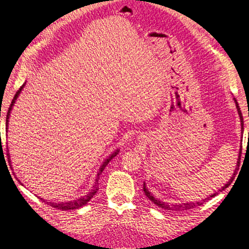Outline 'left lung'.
<instances>
[{"mask_svg":"<svg viewBox=\"0 0 249 249\" xmlns=\"http://www.w3.org/2000/svg\"><path fill=\"white\" fill-rule=\"evenodd\" d=\"M234 101H235V103H236V107H237V111H238L239 117H241L242 132H243V130H244V121H243V115H242L241 108H239V107H238L237 100L234 99ZM241 156H242V148H241V151H239V154H238V159H237V167H236L235 172H234V174H233V177H231V178L230 179L229 182H227V183L224 185V187H223V188L221 189L220 191L224 190V189H226V188H229V185L231 183V181L234 180V177H235V175H236V170H238V168H239V163H241ZM142 190H144V192H145V195L147 196V197H148V199H149L151 202H154V203H155L156 205H158L159 208H162V209H165V210H171V211H176V212H180V211H185V210L195 209V208H196V206H200V205H202V204H203V202H204V201H206V200H203V202H196V203H182V204H180V203H179V204L169 205V204H166L165 202H161V201L157 200V199H156V197H154L153 196H151V193L148 191V189L146 188L145 182H144V184H142ZM216 195H217V193H214V195L210 196V197H208V200L212 199V197H213V196H215Z\"/></svg>","mask_w":249,"mask_h":249,"instance_id":"obj_1","label":"left lung"}]
</instances>
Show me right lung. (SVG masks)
Masks as SVG:
<instances>
[{"label": "right lung", "instance_id": "obj_1", "mask_svg": "<svg viewBox=\"0 0 249 249\" xmlns=\"http://www.w3.org/2000/svg\"><path fill=\"white\" fill-rule=\"evenodd\" d=\"M23 88H24V84H23V87H20V88H19V90H18V92H16V94L14 95V99L12 100V103H11V105H10V107H8V111H7V114H6V127H7V124H8V116H10V113H11L12 107H13V104L15 103V100L18 99V94H19V92L22 91ZM7 155H8V154H7ZM116 155H117V151H115L114 154L109 156V157H108L107 160H105L103 165L101 166L100 170H99V172H98V179H96V182H98V180H99V176H100V174H102V171L104 170V168L107 166V163H108L109 161H111V160H112L113 158H114ZM96 190H98V189H94V190H93V191H91L88 196H83V197H80V199L75 200V201L65 202V203H53V202H47V204H49L50 206H53V208H54V209H59V210H62V211L79 209V208H81V206H83L84 204H87L88 202H89V201L91 200V197H93V196H94L95 193H96Z\"/></svg>", "mask_w": 249, "mask_h": 249}]
</instances>
